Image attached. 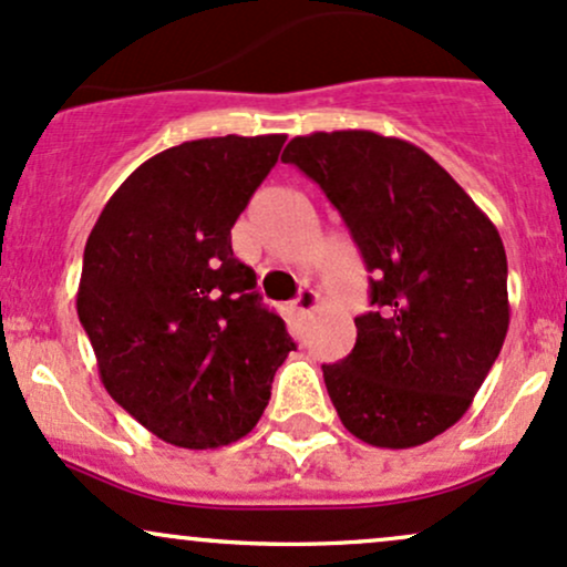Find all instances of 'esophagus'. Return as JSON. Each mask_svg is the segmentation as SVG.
<instances>
[{
    "label": "esophagus",
    "mask_w": 567,
    "mask_h": 567,
    "mask_svg": "<svg viewBox=\"0 0 567 567\" xmlns=\"http://www.w3.org/2000/svg\"><path fill=\"white\" fill-rule=\"evenodd\" d=\"M317 303H320V296H317V290L301 288V290H298L293 307H296L298 315H312L317 309Z\"/></svg>",
    "instance_id": "1"
}]
</instances>
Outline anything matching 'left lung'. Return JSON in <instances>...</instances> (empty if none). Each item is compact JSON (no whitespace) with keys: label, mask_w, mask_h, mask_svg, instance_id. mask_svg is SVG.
<instances>
[{"label":"left lung","mask_w":567,"mask_h":567,"mask_svg":"<svg viewBox=\"0 0 567 567\" xmlns=\"http://www.w3.org/2000/svg\"><path fill=\"white\" fill-rule=\"evenodd\" d=\"M339 209L371 271L358 339L322 365L341 425L384 450L435 439L468 412L508 331L497 228L406 140L315 132L282 153Z\"/></svg>","instance_id":"obj_1"}]
</instances>
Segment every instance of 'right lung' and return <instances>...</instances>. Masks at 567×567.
<instances>
[{
    "label": "right lung",
    "instance_id": "right-lung-1",
    "mask_svg": "<svg viewBox=\"0 0 567 567\" xmlns=\"http://www.w3.org/2000/svg\"><path fill=\"white\" fill-rule=\"evenodd\" d=\"M285 140L228 134L153 155L85 241L78 317L99 377L166 444L215 450L250 433L296 350L231 250L236 217Z\"/></svg>",
    "mask_w": 567,
    "mask_h": 567
}]
</instances>
